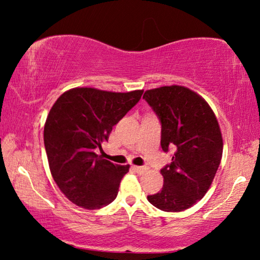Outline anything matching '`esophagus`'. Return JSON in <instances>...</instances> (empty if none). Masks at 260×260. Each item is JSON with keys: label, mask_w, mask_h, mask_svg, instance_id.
<instances>
[{"label": "esophagus", "mask_w": 260, "mask_h": 260, "mask_svg": "<svg viewBox=\"0 0 260 260\" xmlns=\"http://www.w3.org/2000/svg\"><path fill=\"white\" fill-rule=\"evenodd\" d=\"M134 169L136 170L138 174H143L148 170L147 167H141V166H134Z\"/></svg>", "instance_id": "esophagus-1"}]
</instances>
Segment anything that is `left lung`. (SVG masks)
Returning <instances> with one entry per match:
<instances>
[{"label": "left lung", "mask_w": 260, "mask_h": 260, "mask_svg": "<svg viewBox=\"0 0 260 260\" xmlns=\"http://www.w3.org/2000/svg\"><path fill=\"white\" fill-rule=\"evenodd\" d=\"M143 98L162 123L161 147L173 149L172 163L161 170L162 190L148 195L155 207L182 212L201 200L222 157V135L207 102L181 85L151 88Z\"/></svg>", "instance_id": "obj_1"}]
</instances>
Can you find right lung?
Returning <instances> with one entry per match:
<instances>
[{"label": "right lung", "instance_id": "add662e5", "mask_svg": "<svg viewBox=\"0 0 260 260\" xmlns=\"http://www.w3.org/2000/svg\"><path fill=\"white\" fill-rule=\"evenodd\" d=\"M142 93L143 90L74 87L63 92L49 110L44 129L49 170L74 205L99 209L116 199L130 166L113 165L95 154V149H102L112 126L137 104Z\"/></svg>", "mask_w": 260, "mask_h": 260}]
</instances>
